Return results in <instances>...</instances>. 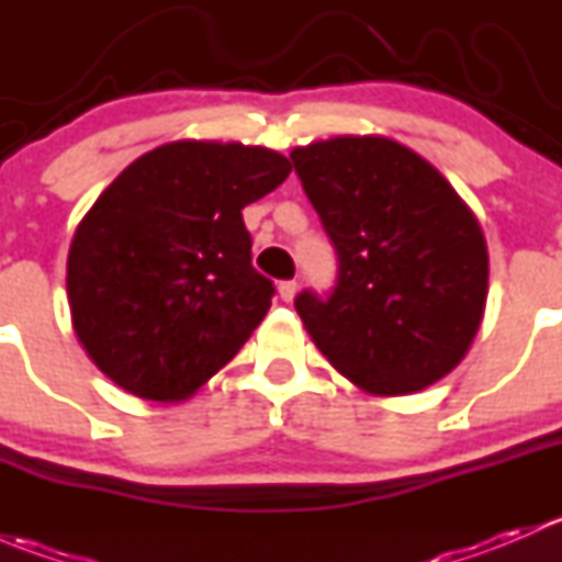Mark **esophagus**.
<instances>
[{
  "label": "esophagus",
  "mask_w": 562,
  "mask_h": 562,
  "mask_svg": "<svg viewBox=\"0 0 562 562\" xmlns=\"http://www.w3.org/2000/svg\"><path fill=\"white\" fill-rule=\"evenodd\" d=\"M299 293V282L296 280H282L280 282V299L282 302H293Z\"/></svg>",
  "instance_id": "34e87169"
}]
</instances>
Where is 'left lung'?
I'll use <instances>...</instances> for the list:
<instances>
[{
  "instance_id": "obj_1",
  "label": "left lung",
  "mask_w": 562,
  "mask_h": 562,
  "mask_svg": "<svg viewBox=\"0 0 562 562\" xmlns=\"http://www.w3.org/2000/svg\"><path fill=\"white\" fill-rule=\"evenodd\" d=\"M337 252L331 293L296 313L323 356L372 394H413L462 361L481 326L490 255L454 187L378 135L291 151Z\"/></svg>"
}]
</instances>
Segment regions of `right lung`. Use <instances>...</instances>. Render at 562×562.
I'll use <instances>...</instances> for the list:
<instances>
[{"label":"right lung","mask_w":562,"mask_h":562,"mask_svg":"<svg viewBox=\"0 0 562 562\" xmlns=\"http://www.w3.org/2000/svg\"><path fill=\"white\" fill-rule=\"evenodd\" d=\"M291 162L263 146L176 140L124 168L67 255L72 328L116 386L176 402L223 370L269 313L241 209Z\"/></svg>","instance_id":"add662e5"}]
</instances>
